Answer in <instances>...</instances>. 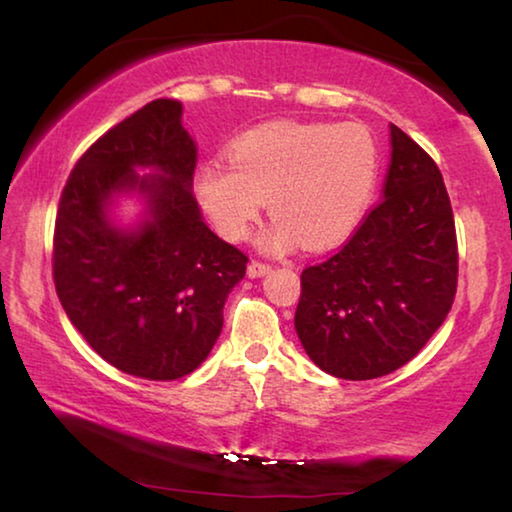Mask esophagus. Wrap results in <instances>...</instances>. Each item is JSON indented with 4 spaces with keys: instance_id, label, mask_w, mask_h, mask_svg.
<instances>
[{
    "instance_id": "34e87169",
    "label": "esophagus",
    "mask_w": 512,
    "mask_h": 512,
    "mask_svg": "<svg viewBox=\"0 0 512 512\" xmlns=\"http://www.w3.org/2000/svg\"><path fill=\"white\" fill-rule=\"evenodd\" d=\"M266 273H271V266H268V264H262V262H250L248 264L250 280H255V277H264Z\"/></svg>"
}]
</instances>
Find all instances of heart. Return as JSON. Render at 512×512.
Returning <instances> with one entry per match:
<instances>
[{
  "label": "heart",
  "instance_id": "obj_1",
  "mask_svg": "<svg viewBox=\"0 0 512 512\" xmlns=\"http://www.w3.org/2000/svg\"><path fill=\"white\" fill-rule=\"evenodd\" d=\"M379 178V149L359 124L275 121L237 137L230 162L196 173V198L225 239H244L268 210L259 248L280 255L302 244L325 250L348 239Z\"/></svg>",
  "mask_w": 512,
  "mask_h": 512
}]
</instances>
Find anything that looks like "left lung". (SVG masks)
I'll list each match as a JSON object with an SVG mask.
<instances>
[{
  "mask_svg": "<svg viewBox=\"0 0 512 512\" xmlns=\"http://www.w3.org/2000/svg\"><path fill=\"white\" fill-rule=\"evenodd\" d=\"M458 253L443 176L391 124L384 201L327 262L300 275L296 332L327 375L384 377L443 325L456 293Z\"/></svg>",
  "mask_w": 512,
  "mask_h": 512,
  "instance_id": "left-lung-1",
  "label": "left lung"
}]
</instances>
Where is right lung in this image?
I'll use <instances>...</instances> for the list:
<instances>
[{"mask_svg": "<svg viewBox=\"0 0 512 512\" xmlns=\"http://www.w3.org/2000/svg\"><path fill=\"white\" fill-rule=\"evenodd\" d=\"M194 169L183 103L155 99L83 153L60 196V305L90 348L126 375L171 381L194 372L246 275L248 257L203 221ZM126 197L141 203L131 224L116 216Z\"/></svg>", "mask_w": 512, "mask_h": 512, "instance_id": "right-lung-1", "label": "right lung"}]
</instances>
